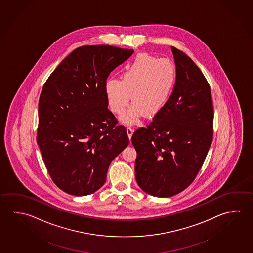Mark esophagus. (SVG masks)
Masks as SVG:
<instances>
[{"mask_svg": "<svg viewBox=\"0 0 253 253\" xmlns=\"http://www.w3.org/2000/svg\"><path fill=\"white\" fill-rule=\"evenodd\" d=\"M127 134H128V138L130 139L133 134V128H131L130 126H128V127H127Z\"/></svg>", "mask_w": 253, "mask_h": 253, "instance_id": "34e87169", "label": "esophagus"}]
</instances>
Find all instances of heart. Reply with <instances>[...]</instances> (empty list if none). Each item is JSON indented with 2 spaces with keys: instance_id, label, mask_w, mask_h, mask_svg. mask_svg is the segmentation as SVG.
I'll return each mask as SVG.
<instances>
[{
  "instance_id": "obj_1",
  "label": "heart",
  "mask_w": 253,
  "mask_h": 253,
  "mask_svg": "<svg viewBox=\"0 0 253 253\" xmlns=\"http://www.w3.org/2000/svg\"><path fill=\"white\" fill-rule=\"evenodd\" d=\"M177 82V68L169 58L149 54H137L125 67L121 81L108 79L105 94L109 109L123 115L129 99L132 106L124 117L128 124L137 122L142 115L154 117L164 109Z\"/></svg>"
}]
</instances>
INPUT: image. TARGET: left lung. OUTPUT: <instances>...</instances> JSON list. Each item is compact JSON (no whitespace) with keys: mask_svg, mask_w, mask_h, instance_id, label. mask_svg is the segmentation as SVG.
I'll use <instances>...</instances> for the list:
<instances>
[{"mask_svg":"<svg viewBox=\"0 0 253 253\" xmlns=\"http://www.w3.org/2000/svg\"><path fill=\"white\" fill-rule=\"evenodd\" d=\"M177 82L168 103L131 137L137 185L148 195L170 197L195 180L213 137L211 92L199 67L171 47Z\"/></svg>","mask_w":253,"mask_h":253,"instance_id":"left-lung-1","label":"left lung"}]
</instances>
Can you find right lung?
Returning a JSON list of instances; mask_svg holds the SVG:
<instances>
[{"instance_id":"obj_1","label":"right lung","mask_w":253,"mask_h":253,"mask_svg":"<svg viewBox=\"0 0 253 253\" xmlns=\"http://www.w3.org/2000/svg\"><path fill=\"white\" fill-rule=\"evenodd\" d=\"M133 52L109 45L82 46L44 84L36 140L51 179L69 195L98 190L109 164L128 145L126 128L107 108L105 84Z\"/></svg>"}]
</instances>
